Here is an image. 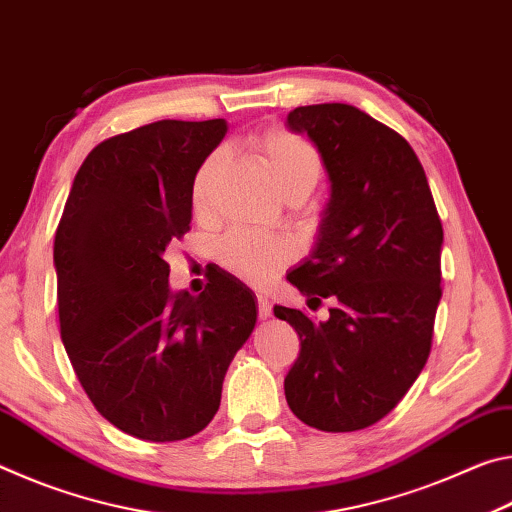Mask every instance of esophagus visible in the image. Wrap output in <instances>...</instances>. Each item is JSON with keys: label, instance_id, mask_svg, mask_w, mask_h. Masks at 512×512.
Returning <instances> with one entry per match:
<instances>
[{"label": "esophagus", "instance_id": "esophagus-1", "mask_svg": "<svg viewBox=\"0 0 512 512\" xmlns=\"http://www.w3.org/2000/svg\"><path fill=\"white\" fill-rule=\"evenodd\" d=\"M257 309H259V318L271 316V302H268L266 296H257Z\"/></svg>", "mask_w": 512, "mask_h": 512}]
</instances>
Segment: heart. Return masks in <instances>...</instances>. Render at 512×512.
Instances as JSON below:
<instances>
[{
	"label": "heart",
	"instance_id": "obj_1",
	"mask_svg": "<svg viewBox=\"0 0 512 512\" xmlns=\"http://www.w3.org/2000/svg\"><path fill=\"white\" fill-rule=\"evenodd\" d=\"M250 149L264 164L277 192L284 198L291 194L307 196L320 178V155L307 140L282 126H268L250 135ZM223 164V153L212 151L198 164L192 180V207L196 216L210 212L214 185ZM221 264L253 287H266L289 262V248L282 241L230 232L219 241Z\"/></svg>",
	"mask_w": 512,
	"mask_h": 512
}]
</instances>
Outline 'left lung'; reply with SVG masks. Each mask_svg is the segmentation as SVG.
<instances>
[{
  "instance_id": "obj_1",
  "label": "left lung",
  "mask_w": 512,
  "mask_h": 512,
  "mask_svg": "<svg viewBox=\"0 0 512 512\" xmlns=\"http://www.w3.org/2000/svg\"><path fill=\"white\" fill-rule=\"evenodd\" d=\"M323 158L329 201L311 255L287 275L307 298H332L325 323L275 307L300 354L284 379L289 409L320 431L379 422L424 368L440 289L443 223L411 144L348 103L289 112Z\"/></svg>"
}]
</instances>
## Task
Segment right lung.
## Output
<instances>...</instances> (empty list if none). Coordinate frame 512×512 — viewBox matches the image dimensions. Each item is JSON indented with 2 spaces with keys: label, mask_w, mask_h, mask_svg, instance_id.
Segmentation results:
<instances>
[{
  "label": "right lung",
  "mask_w": 512,
  "mask_h": 512,
  "mask_svg": "<svg viewBox=\"0 0 512 512\" xmlns=\"http://www.w3.org/2000/svg\"><path fill=\"white\" fill-rule=\"evenodd\" d=\"M225 119H162L103 140L76 173L54 239L60 339L83 391L128 436L203 431L257 323L255 296L219 275L169 289L164 253L192 223V180Z\"/></svg>",
  "instance_id": "right-lung-1"
}]
</instances>
